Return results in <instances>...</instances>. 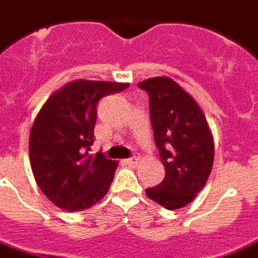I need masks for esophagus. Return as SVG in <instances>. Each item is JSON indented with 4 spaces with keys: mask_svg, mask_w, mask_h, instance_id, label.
Returning a JSON list of instances; mask_svg holds the SVG:
<instances>
[{
    "mask_svg": "<svg viewBox=\"0 0 258 258\" xmlns=\"http://www.w3.org/2000/svg\"><path fill=\"white\" fill-rule=\"evenodd\" d=\"M138 163H140V158H138V157H133V158L125 160V164L131 165V167H137Z\"/></svg>",
    "mask_w": 258,
    "mask_h": 258,
    "instance_id": "34e87169",
    "label": "esophagus"
}]
</instances>
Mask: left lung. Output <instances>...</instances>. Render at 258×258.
Listing matches in <instances>:
<instances>
[{
    "label": "left lung",
    "instance_id": "1",
    "mask_svg": "<svg viewBox=\"0 0 258 258\" xmlns=\"http://www.w3.org/2000/svg\"><path fill=\"white\" fill-rule=\"evenodd\" d=\"M138 87L150 97V118L165 178L147 188L148 199L167 210L190 204L209 180L214 140L197 101L170 77L148 78Z\"/></svg>",
    "mask_w": 258,
    "mask_h": 258
}]
</instances>
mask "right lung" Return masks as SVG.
<instances>
[{
    "label": "right lung",
    "instance_id": "1",
    "mask_svg": "<svg viewBox=\"0 0 258 258\" xmlns=\"http://www.w3.org/2000/svg\"><path fill=\"white\" fill-rule=\"evenodd\" d=\"M127 83L76 80L44 102L30 131L34 178L51 203L67 211H83L104 199L118 163L94 144L97 102L120 93Z\"/></svg>",
    "mask_w": 258,
    "mask_h": 258
}]
</instances>
